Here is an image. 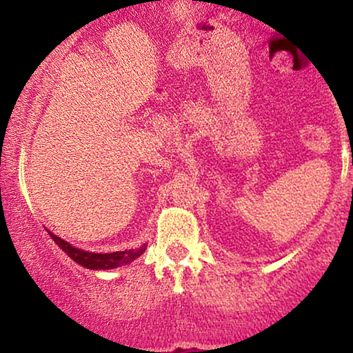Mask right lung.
Returning <instances> with one entry per match:
<instances>
[{
	"label": "right lung",
	"mask_w": 353,
	"mask_h": 353,
	"mask_svg": "<svg viewBox=\"0 0 353 353\" xmlns=\"http://www.w3.org/2000/svg\"><path fill=\"white\" fill-rule=\"evenodd\" d=\"M50 232V230H48ZM50 237L52 241L58 244L61 249L64 250L74 262H78L86 269H92V270H98V269H114V267H119L123 264H129L132 262L134 259L139 257L141 254H144L145 245L139 247V249H129L124 250V252H111V254H94V252H86V250H81L72 247L71 244H68L66 241L63 239L54 236V234L50 232Z\"/></svg>",
	"instance_id": "1"
}]
</instances>
